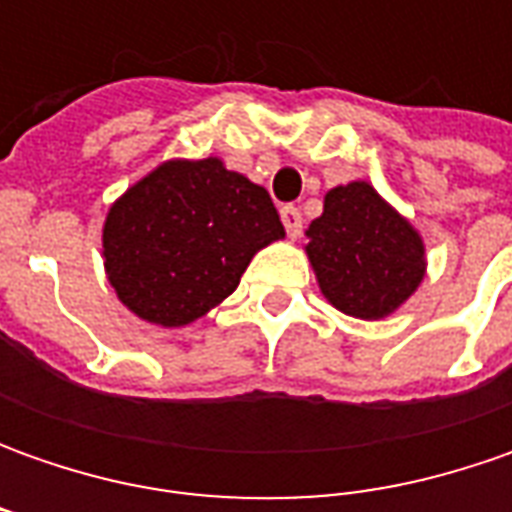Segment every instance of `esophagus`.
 Masks as SVG:
<instances>
[{
	"instance_id": "esophagus-1",
	"label": "esophagus",
	"mask_w": 512,
	"mask_h": 512,
	"mask_svg": "<svg viewBox=\"0 0 512 512\" xmlns=\"http://www.w3.org/2000/svg\"><path fill=\"white\" fill-rule=\"evenodd\" d=\"M279 213H282V225H285L287 236L296 239V236L302 233V213H299V207L285 205Z\"/></svg>"
}]
</instances>
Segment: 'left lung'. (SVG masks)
I'll use <instances>...</instances> for the list:
<instances>
[{
	"mask_svg": "<svg viewBox=\"0 0 512 512\" xmlns=\"http://www.w3.org/2000/svg\"><path fill=\"white\" fill-rule=\"evenodd\" d=\"M307 236L319 287L347 316L382 319L422 282L419 233L367 182L333 187Z\"/></svg>",
	"mask_w": 512,
	"mask_h": 512,
	"instance_id": "obj_1",
	"label": "left lung"
}]
</instances>
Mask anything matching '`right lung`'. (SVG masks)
<instances>
[{
	"label": "right lung",
	"instance_id": "add662e5",
	"mask_svg": "<svg viewBox=\"0 0 512 512\" xmlns=\"http://www.w3.org/2000/svg\"><path fill=\"white\" fill-rule=\"evenodd\" d=\"M285 227L265 187L219 159L165 162L110 207V285L139 319L182 327L227 299Z\"/></svg>",
	"mask_w": 512,
	"mask_h": 512
}]
</instances>
